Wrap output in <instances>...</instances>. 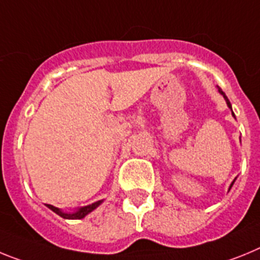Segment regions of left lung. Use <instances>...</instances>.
<instances>
[{
    "instance_id": "obj_1",
    "label": "left lung",
    "mask_w": 260,
    "mask_h": 260,
    "mask_svg": "<svg viewBox=\"0 0 260 260\" xmlns=\"http://www.w3.org/2000/svg\"><path fill=\"white\" fill-rule=\"evenodd\" d=\"M218 91H220V94H221V95H224L225 101H226V103H228V107H229V108H230V110H232V105H230V102H229V99H228V96H226V95H225V92H224V91H222V90H221V89H220V87H218ZM232 112H233V111H232ZM233 116H234V114H233ZM233 183H234V182H233ZM233 183L230 184V188H232V186H233Z\"/></svg>"
}]
</instances>
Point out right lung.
Here are the masks:
<instances>
[{"mask_svg":"<svg viewBox=\"0 0 260 260\" xmlns=\"http://www.w3.org/2000/svg\"><path fill=\"white\" fill-rule=\"evenodd\" d=\"M101 203H102V200L92 203V204L87 205V207H82V208H80L77 212H74V213H65V212H61L60 209L56 208V207H53V205L51 204H47V207H48L49 209H52L55 213H57L58 216H61L62 218H68V220H81V218L85 217L86 214H89L90 212L94 211V209H95Z\"/></svg>","mask_w":260,"mask_h":260,"instance_id":"add662e5","label":"right lung"}]
</instances>
